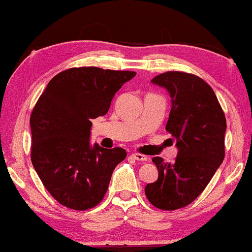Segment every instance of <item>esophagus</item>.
<instances>
[{"mask_svg":"<svg viewBox=\"0 0 252 252\" xmlns=\"http://www.w3.org/2000/svg\"><path fill=\"white\" fill-rule=\"evenodd\" d=\"M131 156L137 161H147V156L143 154H140V153H132Z\"/></svg>","mask_w":252,"mask_h":252,"instance_id":"obj_1","label":"esophagus"}]
</instances>
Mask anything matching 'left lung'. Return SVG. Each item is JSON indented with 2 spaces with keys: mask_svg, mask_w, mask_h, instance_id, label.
Segmentation results:
<instances>
[{
  "mask_svg": "<svg viewBox=\"0 0 252 252\" xmlns=\"http://www.w3.org/2000/svg\"><path fill=\"white\" fill-rule=\"evenodd\" d=\"M152 83L166 88L172 98L166 130L179 152L174 163L153 158L158 178L144 192L153 206L174 211L201 194L224 160L226 118L215 91L195 74L168 71Z\"/></svg>",
  "mask_w": 252,
  "mask_h": 252,
  "instance_id": "8db88e82",
  "label": "left lung"
}]
</instances>
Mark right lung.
Instances as JSON below:
<instances>
[{"label":"right lung","instance_id":"obj_1","mask_svg":"<svg viewBox=\"0 0 252 252\" xmlns=\"http://www.w3.org/2000/svg\"><path fill=\"white\" fill-rule=\"evenodd\" d=\"M134 71L89 66L53 77L31 115V160L45 189L67 209L97 206L126 152L90 146L91 120L108 112L115 94Z\"/></svg>","mask_w":252,"mask_h":252}]
</instances>
